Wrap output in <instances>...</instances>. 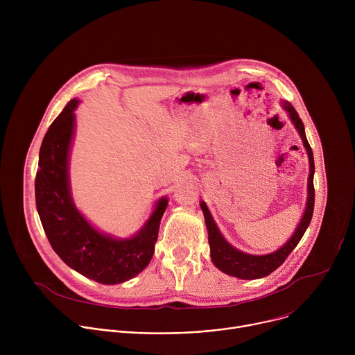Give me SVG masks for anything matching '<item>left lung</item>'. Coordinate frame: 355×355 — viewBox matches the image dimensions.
Listing matches in <instances>:
<instances>
[{
    "label": "left lung",
    "instance_id": "8db88e82",
    "mask_svg": "<svg viewBox=\"0 0 355 355\" xmlns=\"http://www.w3.org/2000/svg\"><path fill=\"white\" fill-rule=\"evenodd\" d=\"M281 107L288 112L289 119L292 121L293 126L296 128L303 147L308 151V157H309V177H308V198H306V208L305 212H303L295 232L292 236L286 240L285 244H282L278 250L268 252V254H261V256H254V254H248V252L240 251L236 247H233L220 233L218 225L215 223L208 207L204 200L199 202L200 209L204 212L205 218V225L208 229V240H209V247H211V259L212 263L218 270L222 272L236 277L240 279H259L270 275L272 271H275L284 261L285 259L291 254V251L297 245L300 241L302 236L305 234L313 215V208H315V187H313V175H315V160H313V151L308 143L306 133H305V126H303V122L300 121L297 112L295 108L288 103V101H282Z\"/></svg>",
    "mask_w": 355,
    "mask_h": 355
}]
</instances>
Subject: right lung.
Masks as SVG:
<instances>
[{"label": "right lung", "mask_w": 355, "mask_h": 355, "mask_svg": "<svg viewBox=\"0 0 355 355\" xmlns=\"http://www.w3.org/2000/svg\"><path fill=\"white\" fill-rule=\"evenodd\" d=\"M80 99L73 98L50 125L39 151L36 209L56 254L74 271L104 285L132 279L150 263L167 196L160 198L139 232L126 239L99 232L77 209L70 189L69 160Z\"/></svg>", "instance_id": "1"}]
</instances>
